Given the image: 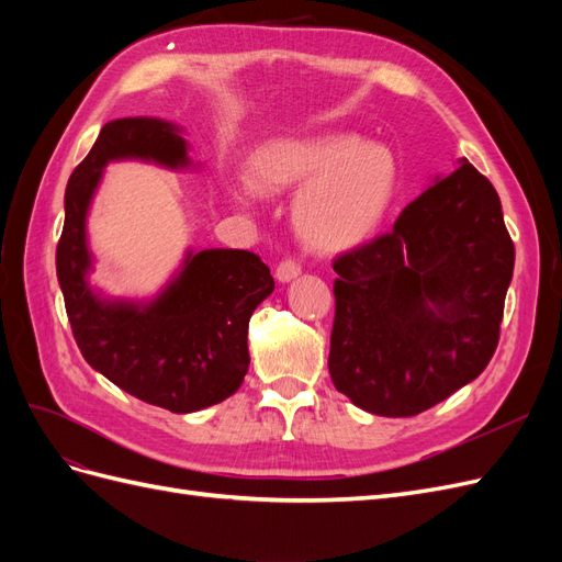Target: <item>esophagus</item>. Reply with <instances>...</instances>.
<instances>
[{"label": "esophagus", "mask_w": 562, "mask_h": 562, "mask_svg": "<svg viewBox=\"0 0 562 562\" xmlns=\"http://www.w3.org/2000/svg\"><path fill=\"white\" fill-rule=\"evenodd\" d=\"M300 274H302V265H300L297 260H293V258L281 260L279 267H277V279H279L281 283L293 281V279H297Z\"/></svg>", "instance_id": "obj_1"}]
</instances>
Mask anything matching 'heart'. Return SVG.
Returning a JSON list of instances; mask_svg holds the SVG:
<instances>
[{
    "mask_svg": "<svg viewBox=\"0 0 562 562\" xmlns=\"http://www.w3.org/2000/svg\"><path fill=\"white\" fill-rule=\"evenodd\" d=\"M258 192H302L293 223L318 252H345L370 241L382 227L398 187L396 159L384 145L349 133L285 138L260 147L248 164Z\"/></svg>",
    "mask_w": 562,
    "mask_h": 562,
    "instance_id": "1",
    "label": "heart"
}]
</instances>
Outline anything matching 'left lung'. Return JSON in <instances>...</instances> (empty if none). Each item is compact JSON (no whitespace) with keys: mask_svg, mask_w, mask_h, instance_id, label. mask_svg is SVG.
I'll return each instance as SVG.
<instances>
[{"mask_svg":"<svg viewBox=\"0 0 562 562\" xmlns=\"http://www.w3.org/2000/svg\"><path fill=\"white\" fill-rule=\"evenodd\" d=\"M514 260L495 187L462 159L394 229L333 262L335 389L366 413L413 417L479 378L499 342Z\"/></svg>","mask_w":562,"mask_h":562,"instance_id":"obj_1","label":"left lung"}]
</instances>
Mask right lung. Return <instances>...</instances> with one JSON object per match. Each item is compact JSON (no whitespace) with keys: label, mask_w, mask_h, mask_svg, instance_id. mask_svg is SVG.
Wrapping results in <instances>:
<instances>
[{"label":"right lung","mask_w":562,"mask_h":562,"mask_svg":"<svg viewBox=\"0 0 562 562\" xmlns=\"http://www.w3.org/2000/svg\"><path fill=\"white\" fill-rule=\"evenodd\" d=\"M190 166L180 131L161 119H114L70 176L56 271L77 347L126 394L171 413H196L229 398L250 363L248 321L274 291L269 267L250 250L187 252L180 274L147 304L105 300L89 288L87 213L108 161Z\"/></svg>","instance_id":"right-lung-1"}]
</instances>
